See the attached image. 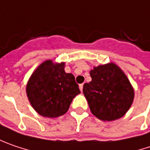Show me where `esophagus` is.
Instances as JSON below:
<instances>
[{
	"instance_id": "obj_1",
	"label": "esophagus",
	"mask_w": 150,
	"mask_h": 150,
	"mask_svg": "<svg viewBox=\"0 0 150 150\" xmlns=\"http://www.w3.org/2000/svg\"><path fill=\"white\" fill-rule=\"evenodd\" d=\"M83 86L84 84H80V86H79V87H80V90H81V92H82L83 91Z\"/></svg>"
}]
</instances>
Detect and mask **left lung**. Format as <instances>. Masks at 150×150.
I'll use <instances>...</instances> for the list:
<instances>
[{
    "instance_id": "8db88e82",
    "label": "left lung",
    "mask_w": 150,
    "mask_h": 150,
    "mask_svg": "<svg viewBox=\"0 0 150 150\" xmlns=\"http://www.w3.org/2000/svg\"><path fill=\"white\" fill-rule=\"evenodd\" d=\"M92 81L83 86V93L93 115L112 121L126 115L134 99V89L124 71L114 63L94 67Z\"/></svg>"
}]
</instances>
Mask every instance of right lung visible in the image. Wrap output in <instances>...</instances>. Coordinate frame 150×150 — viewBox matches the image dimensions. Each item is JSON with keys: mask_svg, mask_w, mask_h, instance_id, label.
Listing matches in <instances>:
<instances>
[{"mask_svg": "<svg viewBox=\"0 0 150 150\" xmlns=\"http://www.w3.org/2000/svg\"><path fill=\"white\" fill-rule=\"evenodd\" d=\"M65 63L48 59L30 75L26 94L31 106L44 117L56 118L66 113L73 98L80 94L75 76L64 71Z\"/></svg>", "mask_w": 150, "mask_h": 150, "instance_id": "1", "label": "right lung"}]
</instances>
